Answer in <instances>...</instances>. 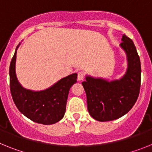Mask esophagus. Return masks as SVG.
I'll return each instance as SVG.
<instances>
[{"instance_id":"obj_1","label":"esophagus","mask_w":152,"mask_h":152,"mask_svg":"<svg viewBox=\"0 0 152 152\" xmlns=\"http://www.w3.org/2000/svg\"><path fill=\"white\" fill-rule=\"evenodd\" d=\"M84 76H85V75H84V72H78V74H77V80H82L84 78Z\"/></svg>"}]
</instances>
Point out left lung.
<instances>
[{"label": "left lung", "instance_id": "left-lung-1", "mask_svg": "<svg viewBox=\"0 0 152 152\" xmlns=\"http://www.w3.org/2000/svg\"><path fill=\"white\" fill-rule=\"evenodd\" d=\"M120 47L125 51L128 68L119 80H107L86 76L82 85L87 95L90 115L97 121H112L132 108L139 94L141 63L133 42L123 35Z\"/></svg>", "mask_w": 152, "mask_h": 152}]
</instances>
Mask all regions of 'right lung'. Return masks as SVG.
Instances as JSON below:
<instances>
[{"label": "right lung", "instance_id": "right-lung-1", "mask_svg": "<svg viewBox=\"0 0 152 152\" xmlns=\"http://www.w3.org/2000/svg\"><path fill=\"white\" fill-rule=\"evenodd\" d=\"M10 65V88L16 107L32 121L43 125L55 124L64 117L69 90L77 82L76 73L72 74L43 91H34L24 88L16 74L17 51Z\"/></svg>", "mask_w": 152, "mask_h": 152}]
</instances>
